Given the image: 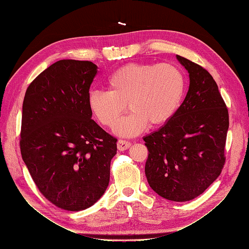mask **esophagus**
Returning <instances> with one entry per match:
<instances>
[{
    "instance_id": "esophagus-1",
    "label": "esophagus",
    "mask_w": 249,
    "mask_h": 249,
    "mask_svg": "<svg viewBox=\"0 0 249 249\" xmlns=\"http://www.w3.org/2000/svg\"><path fill=\"white\" fill-rule=\"evenodd\" d=\"M131 146V143L126 140L120 139L117 141V148L120 150V152H124V150L127 149Z\"/></svg>"
}]
</instances>
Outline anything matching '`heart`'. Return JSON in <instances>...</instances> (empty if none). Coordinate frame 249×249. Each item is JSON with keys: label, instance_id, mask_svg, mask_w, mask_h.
Segmentation results:
<instances>
[{"label": "heart", "instance_id": "1", "mask_svg": "<svg viewBox=\"0 0 249 249\" xmlns=\"http://www.w3.org/2000/svg\"><path fill=\"white\" fill-rule=\"evenodd\" d=\"M108 91L92 90L88 107L101 124L112 127L125 109L131 113L117 124L119 136H137L150 125H162L175 116L185 94V78L171 64L130 63L107 80Z\"/></svg>", "mask_w": 249, "mask_h": 249}]
</instances>
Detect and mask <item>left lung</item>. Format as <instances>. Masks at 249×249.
<instances>
[{
	"mask_svg": "<svg viewBox=\"0 0 249 249\" xmlns=\"http://www.w3.org/2000/svg\"><path fill=\"white\" fill-rule=\"evenodd\" d=\"M177 59L189 73V89L175 116L143 138L148 150L145 176L160 196L188 201L221 173L229 111L213 77L190 60Z\"/></svg>",
	"mask_w": 249,
	"mask_h": 249,
	"instance_id": "1",
	"label": "left lung"
}]
</instances>
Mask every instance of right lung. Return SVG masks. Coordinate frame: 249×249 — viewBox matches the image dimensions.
<instances>
[{"label":"right lung","mask_w":249,"mask_h":249,"mask_svg":"<svg viewBox=\"0 0 249 249\" xmlns=\"http://www.w3.org/2000/svg\"><path fill=\"white\" fill-rule=\"evenodd\" d=\"M96 72L90 61L59 60L29 85L22 103V160L43 196L67 211L102 197L117 150V139L91 119L88 107Z\"/></svg>","instance_id":"add662e5"}]
</instances>
